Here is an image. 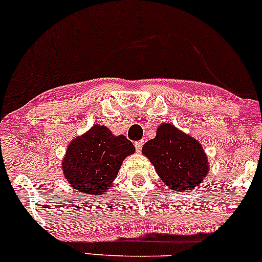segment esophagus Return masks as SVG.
<instances>
[{
    "label": "esophagus",
    "instance_id": "obj_1",
    "mask_svg": "<svg viewBox=\"0 0 262 262\" xmlns=\"http://www.w3.org/2000/svg\"><path fill=\"white\" fill-rule=\"evenodd\" d=\"M135 147H136V150L138 152L142 150V148H143V141H137L135 142Z\"/></svg>",
    "mask_w": 262,
    "mask_h": 262
}]
</instances>
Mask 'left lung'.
Here are the masks:
<instances>
[{
    "mask_svg": "<svg viewBox=\"0 0 262 262\" xmlns=\"http://www.w3.org/2000/svg\"><path fill=\"white\" fill-rule=\"evenodd\" d=\"M142 152L154 165L161 181L181 193L198 188L209 169L200 142L172 124H161L155 138L149 139Z\"/></svg>",
    "mask_w": 262,
    "mask_h": 262,
    "instance_id": "left-lung-1",
    "label": "left lung"
}]
</instances>
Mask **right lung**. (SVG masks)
<instances>
[{
    "instance_id": "add662e5",
    "label": "right lung",
    "mask_w": 262,
    "mask_h": 262,
    "mask_svg": "<svg viewBox=\"0 0 262 262\" xmlns=\"http://www.w3.org/2000/svg\"><path fill=\"white\" fill-rule=\"evenodd\" d=\"M134 152V144L124 135L114 136L96 124L71 142L61 167L74 189L100 196L117 178L124 159Z\"/></svg>"
}]
</instances>
